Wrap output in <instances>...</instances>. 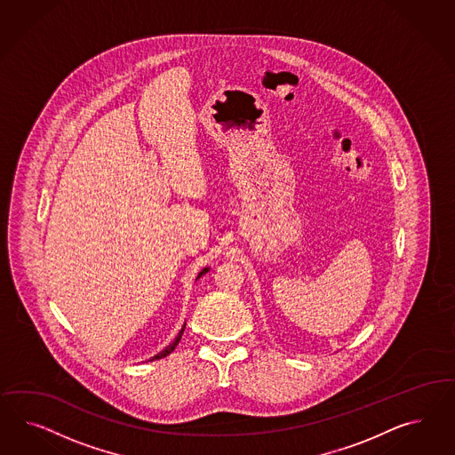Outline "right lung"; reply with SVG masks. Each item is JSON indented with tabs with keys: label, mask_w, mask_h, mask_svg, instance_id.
Returning a JSON list of instances; mask_svg holds the SVG:
<instances>
[{
	"label": "right lung",
	"mask_w": 455,
	"mask_h": 455,
	"mask_svg": "<svg viewBox=\"0 0 455 455\" xmlns=\"http://www.w3.org/2000/svg\"><path fill=\"white\" fill-rule=\"evenodd\" d=\"M208 270H210V268H204V270H202V272L198 274V276H196V278H200V276L204 275V274H207ZM185 325H187V323H183V327H181V331H179V335L175 337V340H173L172 344L168 345V347H165V348H164V350H162L160 354H156L155 357L150 358V362H153V360H158V358L166 357L168 354H172V352L175 350V347H177V345H179L180 340H181V335H183V331H185Z\"/></svg>",
	"instance_id": "obj_1"
}]
</instances>
